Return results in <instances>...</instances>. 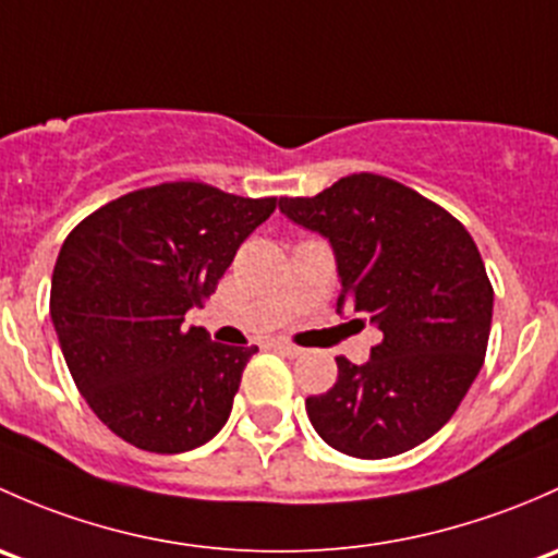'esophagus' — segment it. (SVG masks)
<instances>
[{
    "label": "esophagus",
    "instance_id": "obj_1",
    "mask_svg": "<svg viewBox=\"0 0 558 558\" xmlns=\"http://www.w3.org/2000/svg\"><path fill=\"white\" fill-rule=\"evenodd\" d=\"M268 347H271L274 352L284 354V357H301V354H303L301 347H295V343H287V341H271Z\"/></svg>",
    "mask_w": 558,
    "mask_h": 558
}]
</instances>
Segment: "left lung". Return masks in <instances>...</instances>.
Wrapping results in <instances>:
<instances>
[{
    "label": "left lung",
    "instance_id": "8db88e82",
    "mask_svg": "<svg viewBox=\"0 0 558 558\" xmlns=\"http://www.w3.org/2000/svg\"><path fill=\"white\" fill-rule=\"evenodd\" d=\"M295 226L336 257V312L371 322L384 341L363 365L338 357V381L306 400L312 427L336 451L384 459L433 438L484 365L494 292L459 220L411 187L349 174L312 198H279Z\"/></svg>",
    "mask_w": 558,
    "mask_h": 558
}]
</instances>
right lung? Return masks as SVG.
<instances>
[{"label": "right lung", "mask_w": 558, "mask_h": 558, "mask_svg": "<svg viewBox=\"0 0 558 558\" xmlns=\"http://www.w3.org/2000/svg\"><path fill=\"white\" fill-rule=\"evenodd\" d=\"M277 198L166 182L109 201L59 252L50 319L85 403L125 444L182 453L231 416L257 347L185 327Z\"/></svg>", "instance_id": "obj_1"}]
</instances>
